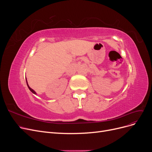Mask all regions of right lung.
<instances>
[{
    "mask_svg": "<svg viewBox=\"0 0 152 152\" xmlns=\"http://www.w3.org/2000/svg\"><path fill=\"white\" fill-rule=\"evenodd\" d=\"M26 84H27V86H28V89H30V91L32 93H34V94H37V93H36V92L34 91V90H33L31 88H30V87L28 86V82H27V80H26Z\"/></svg>",
    "mask_w": 152,
    "mask_h": 152,
    "instance_id": "right-lung-1",
    "label": "right lung"
}]
</instances>
